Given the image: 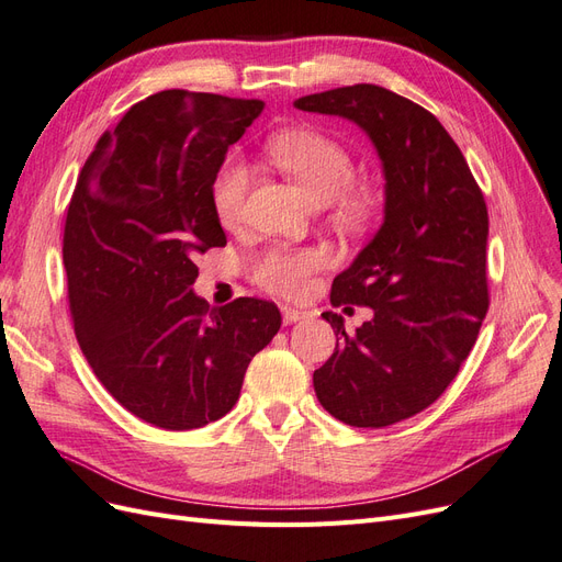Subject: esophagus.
<instances>
[{"instance_id": "1", "label": "esophagus", "mask_w": 562, "mask_h": 562, "mask_svg": "<svg viewBox=\"0 0 562 562\" xmlns=\"http://www.w3.org/2000/svg\"><path fill=\"white\" fill-rule=\"evenodd\" d=\"M281 314H283V321H285V323H297L300 318L307 316V312L295 310V307H281Z\"/></svg>"}]
</instances>
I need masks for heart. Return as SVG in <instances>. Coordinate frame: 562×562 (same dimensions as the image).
I'll use <instances>...</instances> for the list:
<instances>
[{
	"instance_id": "b5f03b06",
	"label": "heart",
	"mask_w": 562,
	"mask_h": 562,
	"mask_svg": "<svg viewBox=\"0 0 562 562\" xmlns=\"http://www.w3.org/2000/svg\"><path fill=\"white\" fill-rule=\"evenodd\" d=\"M267 155L300 184L314 206H328L337 201V220L342 225L359 227L370 217V196L349 190L356 168L342 145L312 131H283L267 143ZM248 178V166L239 157H227L217 168L211 184V201L217 220L225 227L241 220ZM321 262L323 255L314 248H277L262 255L252 274L265 291L297 297L307 291L312 271H316Z\"/></svg>"
}]
</instances>
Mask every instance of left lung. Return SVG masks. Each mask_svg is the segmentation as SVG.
Masks as SVG:
<instances>
[{
	"mask_svg": "<svg viewBox=\"0 0 562 562\" xmlns=\"http://www.w3.org/2000/svg\"><path fill=\"white\" fill-rule=\"evenodd\" d=\"M293 105L356 124L382 164V225L330 293L335 307L363 304L372 318L347 335L342 316L321 314L339 345L314 370V391L349 427H389L443 394L479 337L490 302L485 199L448 131L413 100L356 83Z\"/></svg>",
	"mask_w": 562,
	"mask_h": 562,
	"instance_id": "obj_1",
	"label": "left lung"
}]
</instances>
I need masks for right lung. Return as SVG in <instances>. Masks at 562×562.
Returning <instances> with one entry per match:
<instances>
[{
    "label": "right lung",
    "mask_w": 562,
    "mask_h": 562,
    "mask_svg": "<svg viewBox=\"0 0 562 562\" xmlns=\"http://www.w3.org/2000/svg\"><path fill=\"white\" fill-rule=\"evenodd\" d=\"M262 100L161 91L100 135L65 220L79 347L128 413L187 431L225 417L246 368L281 328L274 302L209 307L196 255L225 246L211 184Z\"/></svg>",
    "instance_id": "add662e5"
}]
</instances>
